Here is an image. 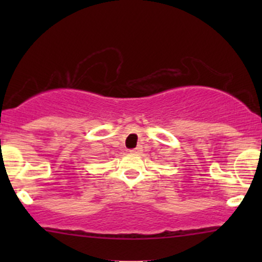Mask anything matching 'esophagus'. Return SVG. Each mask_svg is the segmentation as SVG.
<instances>
[{"label":"esophagus","mask_w":262,"mask_h":262,"mask_svg":"<svg viewBox=\"0 0 262 262\" xmlns=\"http://www.w3.org/2000/svg\"><path fill=\"white\" fill-rule=\"evenodd\" d=\"M141 152V148L139 146V148H135L133 150H130V154H140Z\"/></svg>","instance_id":"1"}]
</instances>
